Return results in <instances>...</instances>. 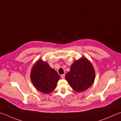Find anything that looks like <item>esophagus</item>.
Segmentation results:
<instances>
[{
  "label": "esophagus",
  "mask_w": 121,
  "mask_h": 121,
  "mask_svg": "<svg viewBox=\"0 0 121 121\" xmlns=\"http://www.w3.org/2000/svg\"><path fill=\"white\" fill-rule=\"evenodd\" d=\"M61 78H62L64 79V78H65V74H61Z\"/></svg>",
  "instance_id": "1"
}]
</instances>
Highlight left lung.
Listing matches in <instances>:
<instances>
[{
	"label": "left lung",
	"instance_id": "8db88e82",
	"mask_svg": "<svg viewBox=\"0 0 121 121\" xmlns=\"http://www.w3.org/2000/svg\"><path fill=\"white\" fill-rule=\"evenodd\" d=\"M95 73L91 63L86 58H82L73 63L65 78L72 89L81 92L93 85L95 80Z\"/></svg>",
	"mask_w": 121,
	"mask_h": 121
}]
</instances>
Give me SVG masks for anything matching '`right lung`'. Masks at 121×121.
Instances as JSON below:
<instances>
[{"label": "right lung", "instance_id": "1", "mask_svg": "<svg viewBox=\"0 0 121 121\" xmlns=\"http://www.w3.org/2000/svg\"><path fill=\"white\" fill-rule=\"evenodd\" d=\"M30 79L37 89L43 93L49 94L56 88L60 76L49 64L40 60L33 67Z\"/></svg>", "mask_w": 121, "mask_h": 121}]
</instances>
